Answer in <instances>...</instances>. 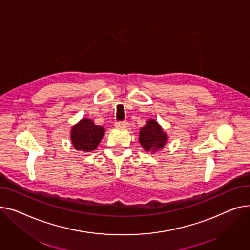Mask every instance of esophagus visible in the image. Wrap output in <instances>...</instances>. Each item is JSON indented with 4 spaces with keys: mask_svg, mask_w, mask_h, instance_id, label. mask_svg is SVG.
I'll list each match as a JSON object with an SVG mask.
<instances>
[{
    "mask_svg": "<svg viewBox=\"0 0 250 250\" xmlns=\"http://www.w3.org/2000/svg\"><path fill=\"white\" fill-rule=\"evenodd\" d=\"M114 125H115L116 127H127L128 123H127V122H116V123L114 124Z\"/></svg>",
    "mask_w": 250,
    "mask_h": 250,
    "instance_id": "34e87169",
    "label": "esophagus"
}]
</instances>
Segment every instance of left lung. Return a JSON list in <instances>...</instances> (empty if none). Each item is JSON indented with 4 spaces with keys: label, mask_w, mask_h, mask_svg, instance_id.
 Wrapping results in <instances>:
<instances>
[{
    "label": "left lung",
    "mask_w": 250,
    "mask_h": 250,
    "mask_svg": "<svg viewBox=\"0 0 250 250\" xmlns=\"http://www.w3.org/2000/svg\"><path fill=\"white\" fill-rule=\"evenodd\" d=\"M139 141L143 148L147 153L161 151L168 144L169 136L161 125L154 119L147 120L146 125L140 129Z\"/></svg>",
    "instance_id": "8db88e82"
}]
</instances>
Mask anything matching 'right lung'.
Here are the masks:
<instances>
[{"mask_svg": "<svg viewBox=\"0 0 250 250\" xmlns=\"http://www.w3.org/2000/svg\"><path fill=\"white\" fill-rule=\"evenodd\" d=\"M104 132V127L94 125L91 119H81L71 127V144L77 151L92 152L101 143Z\"/></svg>", "mask_w": 250, "mask_h": 250, "instance_id": "1", "label": "right lung"}]
</instances>
